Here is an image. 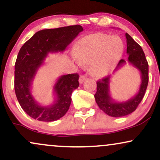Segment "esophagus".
Masks as SVG:
<instances>
[{
  "label": "esophagus",
  "mask_w": 160,
  "mask_h": 160,
  "mask_svg": "<svg viewBox=\"0 0 160 160\" xmlns=\"http://www.w3.org/2000/svg\"><path fill=\"white\" fill-rule=\"evenodd\" d=\"M86 79H87V77H86V75H82V76H80V78H79V82H80V84H82Z\"/></svg>",
  "instance_id": "obj_1"
}]
</instances>
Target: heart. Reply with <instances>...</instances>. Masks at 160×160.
Instances as JSON below:
<instances>
[{
  "label": "heart",
  "mask_w": 160,
  "mask_h": 160,
  "mask_svg": "<svg viewBox=\"0 0 160 160\" xmlns=\"http://www.w3.org/2000/svg\"><path fill=\"white\" fill-rule=\"evenodd\" d=\"M120 38L102 33L89 34L78 40L74 47V60L78 63L92 65V72L103 77L111 71L123 52Z\"/></svg>",
  "instance_id": "obj_1"
}]
</instances>
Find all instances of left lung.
<instances>
[{"label":"left lung","instance_id":"1","mask_svg":"<svg viewBox=\"0 0 160 160\" xmlns=\"http://www.w3.org/2000/svg\"><path fill=\"white\" fill-rule=\"evenodd\" d=\"M127 49L126 53L128 55L127 60L121 59L115 68L117 71L128 62L140 71L141 85L137 94L134 95L126 102H116L110 95V79L111 75L99 80L97 82V92L95 94V102L99 108L103 111L106 114L113 117H120L128 115L136 110L144 98L145 92L148 84V63L145 57L144 52L138 43L132 39L129 34L126 33Z\"/></svg>","mask_w":160,"mask_h":160}]
</instances>
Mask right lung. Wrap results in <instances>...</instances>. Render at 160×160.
<instances>
[{
	"label": "right lung",
	"mask_w": 160,
	"mask_h": 160,
	"mask_svg": "<svg viewBox=\"0 0 160 160\" xmlns=\"http://www.w3.org/2000/svg\"><path fill=\"white\" fill-rule=\"evenodd\" d=\"M81 25L43 29L36 32L20 49L15 64L14 88L23 111L34 120L52 122L60 119L68 111L73 91L79 86V75L59 77L54 86V102L43 106L32 94L33 80L49 52H64L66 47L82 32Z\"/></svg>",
	"instance_id": "right-lung-1"
}]
</instances>
